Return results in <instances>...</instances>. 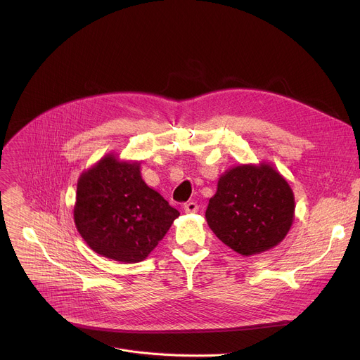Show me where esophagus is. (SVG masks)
Masks as SVG:
<instances>
[{"label":"esophagus","instance_id":"34e87169","mask_svg":"<svg viewBox=\"0 0 360 360\" xmlns=\"http://www.w3.org/2000/svg\"><path fill=\"white\" fill-rule=\"evenodd\" d=\"M184 211H185L186 214H195V212H198V211H199L198 203H196V202H193V200L186 202V203L184 205Z\"/></svg>","mask_w":360,"mask_h":360}]
</instances>
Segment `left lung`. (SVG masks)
I'll use <instances>...</instances> for the list:
<instances>
[{
    "label": "left lung",
    "mask_w": 360,
    "mask_h": 360,
    "mask_svg": "<svg viewBox=\"0 0 360 360\" xmlns=\"http://www.w3.org/2000/svg\"><path fill=\"white\" fill-rule=\"evenodd\" d=\"M205 218L235 252L261 253L281 243L289 232L295 218L293 192L269 164L239 165L219 178Z\"/></svg>",
    "instance_id": "left-lung-1"
}]
</instances>
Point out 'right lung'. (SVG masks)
<instances>
[{"mask_svg": "<svg viewBox=\"0 0 360 360\" xmlns=\"http://www.w3.org/2000/svg\"><path fill=\"white\" fill-rule=\"evenodd\" d=\"M139 162L107 155L82 172L77 185L75 226L88 246L125 264L143 261L179 212L149 188Z\"/></svg>", "mask_w": 360, "mask_h": 360, "instance_id": "1", "label": "right lung"}]
</instances>
